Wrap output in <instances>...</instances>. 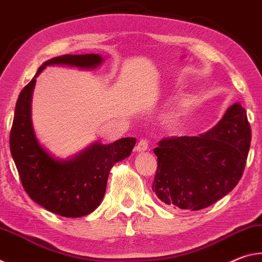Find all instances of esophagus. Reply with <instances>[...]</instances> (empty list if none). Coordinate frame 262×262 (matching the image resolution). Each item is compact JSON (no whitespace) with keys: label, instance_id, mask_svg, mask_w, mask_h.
<instances>
[{"label":"esophagus","instance_id":"esophagus-1","mask_svg":"<svg viewBox=\"0 0 262 262\" xmlns=\"http://www.w3.org/2000/svg\"><path fill=\"white\" fill-rule=\"evenodd\" d=\"M148 148V139L146 138H141L139 141H138V145H137L136 149L138 152H143V151H146V149Z\"/></svg>","mask_w":262,"mask_h":262}]
</instances>
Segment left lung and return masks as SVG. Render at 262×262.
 <instances>
[{
	"instance_id": "8db88e82",
	"label": "left lung",
	"mask_w": 262,
	"mask_h": 262,
	"mask_svg": "<svg viewBox=\"0 0 262 262\" xmlns=\"http://www.w3.org/2000/svg\"><path fill=\"white\" fill-rule=\"evenodd\" d=\"M251 139L246 110L239 103L207 134L161 139L154 148L158 167L153 191L174 209L210 207L242 179Z\"/></svg>"
}]
</instances>
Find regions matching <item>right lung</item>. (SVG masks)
<instances>
[{
  "instance_id": "obj_1",
  "label": "right lung",
  "mask_w": 262,
  "mask_h": 262,
  "mask_svg": "<svg viewBox=\"0 0 262 262\" xmlns=\"http://www.w3.org/2000/svg\"><path fill=\"white\" fill-rule=\"evenodd\" d=\"M98 54H66L46 61L20 92L10 131V152L24 190L34 202L62 217H82L93 212L104 196L109 171L125 159L136 145L127 137L113 144H94L74 159L55 160L34 137L31 96L39 73L50 65L91 68L100 65Z\"/></svg>"
}]
</instances>
